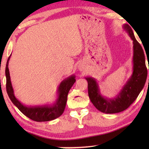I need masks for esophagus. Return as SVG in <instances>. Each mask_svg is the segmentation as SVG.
Masks as SVG:
<instances>
[{"mask_svg":"<svg viewBox=\"0 0 149 149\" xmlns=\"http://www.w3.org/2000/svg\"><path fill=\"white\" fill-rule=\"evenodd\" d=\"M79 70L80 71H83V70H84V66L83 65H80L79 66Z\"/></svg>","mask_w":149,"mask_h":149,"instance_id":"1","label":"esophagus"}]
</instances>
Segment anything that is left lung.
Masks as SVG:
<instances>
[{"label":"left lung","mask_w":149,"mask_h":149,"mask_svg":"<svg viewBox=\"0 0 149 149\" xmlns=\"http://www.w3.org/2000/svg\"><path fill=\"white\" fill-rule=\"evenodd\" d=\"M123 29L133 40V74L117 97L112 99L104 98L100 94L97 81L91 77H85L88 82V94L91 101L97 109L106 114H115L127 109L137 98L147 77L145 57L142 47L136 40L129 25L125 24Z\"/></svg>","instance_id":"1"}]
</instances>
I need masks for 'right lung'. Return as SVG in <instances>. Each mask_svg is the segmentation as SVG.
<instances>
[{
	"label": "right lung",
	"instance_id": "add662e5",
	"mask_svg": "<svg viewBox=\"0 0 149 149\" xmlns=\"http://www.w3.org/2000/svg\"><path fill=\"white\" fill-rule=\"evenodd\" d=\"M10 56L7 60L5 74H6V91L10 99L13 102V104L25 116L36 122H47V121L53 120L60 117L64 111L67 102L68 95L70 90L75 82V77L74 75H71L60 83L58 89V99L56 102L52 105L26 107L22 104L14 96L8 69V61Z\"/></svg>",
	"mask_w": 149,
	"mask_h": 149
}]
</instances>
